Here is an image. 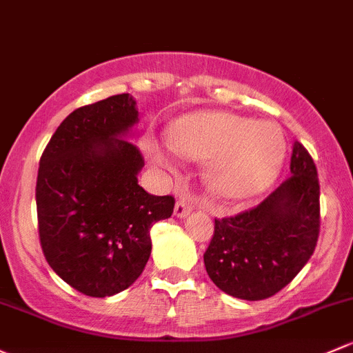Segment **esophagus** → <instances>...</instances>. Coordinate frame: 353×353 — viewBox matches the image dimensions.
Masks as SVG:
<instances>
[{"label":"esophagus","instance_id":"obj_1","mask_svg":"<svg viewBox=\"0 0 353 353\" xmlns=\"http://www.w3.org/2000/svg\"><path fill=\"white\" fill-rule=\"evenodd\" d=\"M191 210H192L191 203L186 201V199H179V201L176 203V206H174V214H176L177 218H184L191 213Z\"/></svg>","mask_w":353,"mask_h":353}]
</instances>
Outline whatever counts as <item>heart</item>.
<instances>
[{"label": "heart", "instance_id": "b5f03b06", "mask_svg": "<svg viewBox=\"0 0 353 353\" xmlns=\"http://www.w3.org/2000/svg\"><path fill=\"white\" fill-rule=\"evenodd\" d=\"M167 143L189 161H206L205 183L216 198L242 201L270 186L285 155L283 130L223 111H194L167 128ZM152 161L169 165L162 152Z\"/></svg>", "mask_w": 353, "mask_h": 353}]
</instances>
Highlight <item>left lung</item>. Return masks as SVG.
<instances>
[{
  "label": "left lung",
  "mask_w": 353,
  "mask_h": 353,
  "mask_svg": "<svg viewBox=\"0 0 353 353\" xmlns=\"http://www.w3.org/2000/svg\"><path fill=\"white\" fill-rule=\"evenodd\" d=\"M320 235V184L299 142L291 176L254 210L214 220L205 252L210 279L226 294L259 301L279 292L306 265Z\"/></svg>",
  "instance_id": "1"
}]
</instances>
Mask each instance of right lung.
Instances as JSON below:
<instances>
[{
	"label": "right lung",
	"mask_w": 353,
	"mask_h": 353,
	"mask_svg": "<svg viewBox=\"0 0 353 353\" xmlns=\"http://www.w3.org/2000/svg\"><path fill=\"white\" fill-rule=\"evenodd\" d=\"M139 123L128 92L74 110L40 159L37 216L43 255L76 291L106 298L130 288L150 257V228L170 218L172 196L139 186L145 165L128 142Z\"/></svg>",
	"instance_id": "obj_1"
}]
</instances>
